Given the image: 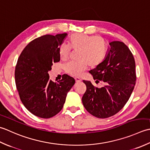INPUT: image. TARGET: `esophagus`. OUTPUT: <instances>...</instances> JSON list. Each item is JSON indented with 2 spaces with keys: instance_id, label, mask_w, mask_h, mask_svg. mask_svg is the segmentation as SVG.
Listing matches in <instances>:
<instances>
[{
  "instance_id": "1",
  "label": "esophagus",
  "mask_w": 150,
  "mask_h": 150,
  "mask_svg": "<svg viewBox=\"0 0 150 150\" xmlns=\"http://www.w3.org/2000/svg\"><path fill=\"white\" fill-rule=\"evenodd\" d=\"M75 80L76 82H81V79H80L79 78H75Z\"/></svg>"
}]
</instances>
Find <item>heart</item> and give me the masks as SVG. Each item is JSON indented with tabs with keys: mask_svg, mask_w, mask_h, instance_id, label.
Here are the masks:
<instances>
[{
	"mask_svg": "<svg viewBox=\"0 0 150 150\" xmlns=\"http://www.w3.org/2000/svg\"><path fill=\"white\" fill-rule=\"evenodd\" d=\"M69 46L62 45L59 48V56L63 61L68 59L72 48L78 50V62H72L65 65V71L72 76L80 75L87 65L94 68L102 63L108 53V43L99 36L75 33L69 37Z\"/></svg>",
	"mask_w": 150,
	"mask_h": 150,
	"instance_id": "b5f03b06",
	"label": "heart"
}]
</instances>
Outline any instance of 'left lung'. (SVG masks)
Returning <instances> with one entry per match:
<instances>
[{"label": "left lung", "mask_w": 150, "mask_h": 150, "mask_svg": "<svg viewBox=\"0 0 150 150\" xmlns=\"http://www.w3.org/2000/svg\"><path fill=\"white\" fill-rule=\"evenodd\" d=\"M109 45L103 62L89 71L96 83L102 81L104 86L98 88L90 81H83L87 87L82 97L83 106L99 118L113 116L124 108L134 89L137 78L135 59L129 48L118 41Z\"/></svg>", "instance_id": "left-lung-1"}]
</instances>
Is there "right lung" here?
<instances>
[{
  "label": "right lung",
  "instance_id": "obj_1",
  "mask_svg": "<svg viewBox=\"0 0 150 150\" xmlns=\"http://www.w3.org/2000/svg\"><path fill=\"white\" fill-rule=\"evenodd\" d=\"M67 35H45L33 39L18 58L15 71L17 89L21 102L37 117L49 118L62 109L67 94L75 83L72 77L64 74L54 82L48 72L59 62V48Z\"/></svg>",
  "mask_w": 150,
  "mask_h": 150
}]
</instances>
